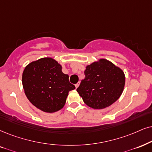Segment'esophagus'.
I'll return each instance as SVG.
<instances>
[{"label": "esophagus", "instance_id": "34e87169", "mask_svg": "<svg viewBox=\"0 0 152 152\" xmlns=\"http://www.w3.org/2000/svg\"><path fill=\"white\" fill-rule=\"evenodd\" d=\"M79 85H80V82H78L77 83L75 84V87H76V88H77L78 86H79Z\"/></svg>", "mask_w": 152, "mask_h": 152}]
</instances>
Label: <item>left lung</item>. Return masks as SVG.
Segmentation results:
<instances>
[{"label":"left lung","instance_id":"obj_1","mask_svg":"<svg viewBox=\"0 0 152 152\" xmlns=\"http://www.w3.org/2000/svg\"><path fill=\"white\" fill-rule=\"evenodd\" d=\"M85 78L76 89L84 102L102 109L115 102L123 93L125 75L120 68L104 59L86 66Z\"/></svg>","mask_w":152,"mask_h":152}]
</instances>
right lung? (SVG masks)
I'll list each match as a JSON object with an SVG mask.
<instances>
[{
    "mask_svg": "<svg viewBox=\"0 0 152 152\" xmlns=\"http://www.w3.org/2000/svg\"><path fill=\"white\" fill-rule=\"evenodd\" d=\"M25 95L41 111L53 113L64 106L69 92L75 89L69 76L55 59L46 57L30 63L22 74Z\"/></svg>",
    "mask_w": 152,
    "mask_h": 152,
    "instance_id": "add662e5",
    "label": "right lung"
}]
</instances>
